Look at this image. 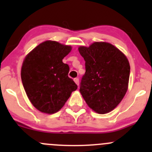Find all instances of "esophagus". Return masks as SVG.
<instances>
[{"mask_svg":"<svg viewBox=\"0 0 152 152\" xmlns=\"http://www.w3.org/2000/svg\"><path fill=\"white\" fill-rule=\"evenodd\" d=\"M73 80H74V82H75V83L76 84V85H77L78 86L79 85V79H78V78H75L74 79H73Z\"/></svg>","mask_w":152,"mask_h":152,"instance_id":"34e87169","label":"esophagus"}]
</instances>
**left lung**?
Here are the masks:
<instances>
[{
    "label": "left lung",
    "instance_id": "obj_1",
    "mask_svg": "<svg viewBox=\"0 0 152 152\" xmlns=\"http://www.w3.org/2000/svg\"><path fill=\"white\" fill-rule=\"evenodd\" d=\"M79 51L85 61L80 91L89 107L99 114L114 110L128 89L130 66L126 56L112 44L95 42Z\"/></svg>",
    "mask_w": 152,
    "mask_h": 152
}]
</instances>
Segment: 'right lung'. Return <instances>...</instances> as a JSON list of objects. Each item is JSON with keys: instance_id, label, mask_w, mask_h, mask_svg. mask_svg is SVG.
<instances>
[{"instance_id": "1", "label": "right lung", "mask_w": 152, "mask_h": 152, "mask_svg": "<svg viewBox=\"0 0 152 152\" xmlns=\"http://www.w3.org/2000/svg\"><path fill=\"white\" fill-rule=\"evenodd\" d=\"M71 48L56 41H45L34 48L23 62V85L32 104L42 113L59 111L77 89L68 77V65L62 62Z\"/></svg>"}]
</instances>
